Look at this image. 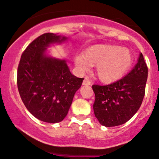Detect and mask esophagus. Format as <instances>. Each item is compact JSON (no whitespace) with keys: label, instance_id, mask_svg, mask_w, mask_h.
<instances>
[{"label":"esophagus","instance_id":"1","mask_svg":"<svg viewBox=\"0 0 159 159\" xmlns=\"http://www.w3.org/2000/svg\"><path fill=\"white\" fill-rule=\"evenodd\" d=\"M83 85H84V86H89V85H91V82L90 80H89V78L88 77L84 78V80H83Z\"/></svg>","mask_w":159,"mask_h":159}]
</instances>
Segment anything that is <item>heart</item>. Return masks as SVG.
<instances>
[{
    "label": "heart",
    "mask_w": 159,
    "mask_h": 159,
    "mask_svg": "<svg viewBox=\"0 0 159 159\" xmlns=\"http://www.w3.org/2000/svg\"><path fill=\"white\" fill-rule=\"evenodd\" d=\"M74 62L81 72L88 71L97 65V75L104 83L120 79L131 69L134 56L131 51L118 45H96L75 56Z\"/></svg>",
    "instance_id": "1"
}]
</instances>
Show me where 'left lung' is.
Returning a JSON list of instances; mask_svg holds the SVG:
<instances>
[{
  "mask_svg": "<svg viewBox=\"0 0 159 159\" xmlns=\"http://www.w3.org/2000/svg\"><path fill=\"white\" fill-rule=\"evenodd\" d=\"M148 66L142 53L133 70L111 84L92 86L95 93L93 111L101 125L115 127L126 123L136 114L145 93Z\"/></svg>",
  "mask_w": 159,
  "mask_h": 159,
  "instance_id": "obj_1",
  "label": "left lung"
}]
</instances>
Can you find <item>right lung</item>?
I'll list each match as a JSON object with an SVG mask.
<instances>
[{"label":"right lung","instance_id":"right-lung-1","mask_svg":"<svg viewBox=\"0 0 159 159\" xmlns=\"http://www.w3.org/2000/svg\"><path fill=\"white\" fill-rule=\"evenodd\" d=\"M66 39L53 33L39 36L23 52L18 64L20 97L34 117L47 123H58L65 118L75 93L84 80L70 73L66 60L45 54L50 44Z\"/></svg>","mask_w":159,"mask_h":159}]
</instances>
